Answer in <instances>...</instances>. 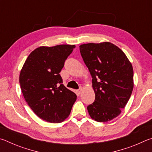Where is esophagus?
<instances>
[{
    "instance_id": "34e87169",
    "label": "esophagus",
    "mask_w": 152,
    "mask_h": 152,
    "mask_svg": "<svg viewBox=\"0 0 152 152\" xmlns=\"http://www.w3.org/2000/svg\"><path fill=\"white\" fill-rule=\"evenodd\" d=\"M82 87H80V88L78 90H77V92H78V94H80L81 92H82Z\"/></svg>"
}]
</instances>
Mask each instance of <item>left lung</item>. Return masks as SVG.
I'll use <instances>...</instances> for the list:
<instances>
[{"label":"left lung","mask_w":152,"mask_h":152,"mask_svg":"<svg viewBox=\"0 0 152 152\" xmlns=\"http://www.w3.org/2000/svg\"><path fill=\"white\" fill-rule=\"evenodd\" d=\"M82 59L92 78L93 103L87 107L90 116L107 122L119 116L133 89V70L124 52L113 43L80 45Z\"/></svg>","instance_id":"1"}]
</instances>
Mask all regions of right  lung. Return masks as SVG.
<instances>
[{"instance_id":"right-lung-1","label":"right lung","mask_w":152,"mask_h":152,"mask_svg":"<svg viewBox=\"0 0 152 152\" xmlns=\"http://www.w3.org/2000/svg\"><path fill=\"white\" fill-rule=\"evenodd\" d=\"M74 45L39 47L28 56L19 83L25 100L40 119L61 123L69 116L76 94L62 84L60 72Z\"/></svg>"}]
</instances>
